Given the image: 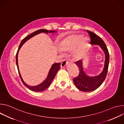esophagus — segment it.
Wrapping results in <instances>:
<instances>
[{
	"mask_svg": "<svg viewBox=\"0 0 124 124\" xmlns=\"http://www.w3.org/2000/svg\"><path fill=\"white\" fill-rule=\"evenodd\" d=\"M68 60H67V59H64V60H63V61L62 62L61 64V68H63V67H65V66L68 64Z\"/></svg>",
	"mask_w": 124,
	"mask_h": 124,
	"instance_id": "34e87169",
	"label": "esophagus"
}]
</instances>
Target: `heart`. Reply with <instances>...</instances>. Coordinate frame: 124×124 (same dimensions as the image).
<instances>
[{"mask_svg":"<svg viewBox=\"0 0 124 124\" xmlns=\"http://www.w3.org/2000/svg\"><path fill=\"white\" fill-rule=\"evenodd\" d=\"M87 45L88 39L86 37H81L80 34H73L62 41L60 47L62 50H72L77 46L74 55L77 58H80L84 55Z\"/></svg>","mask_w":124,"mask_h":124,"instance_id":"1","label":"heart"}]
</instances>
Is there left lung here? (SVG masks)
Wrapping results in <instances>:
<instances>
[{"instance_id": "1", "label": "left lung", "mask_w": 124, "mask_h": 124, "mask_svg": "<svg viewBox=\"0 0 124 124\" xmlns=\"http://www.w3.org/2000/svg\"><path fill=\"white\" fill-rule=\"evenodd\" d=\"M86 31L90 37V43L91 45L100 46L105 54V62L103 70L100 75L96 77H90L85 74L83 70L82 61L81 60L77 61L75 63L78 67L79 71L78 76L73 79L76 87L79 90L83 92H91L99 88L105 80L108 71L109 55L107 46L103 41L98 35L88 30Z\"/></svg>"}]
</instances>
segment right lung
Masks as SVG:
<instances>
[{"instance_id":"add662e5","label":"right lung","mask_w":124,"mask_h":124,"mask_svg":"<svg viewBox=\"0 0 124 124\" xmlns=\"http://www.w3.org/2000/svg\"><path fill=\"white\" fill-rule=\"evenodd\" d=\"M55 31H53V30H46V29H39L38 30L36 31H35L34 32H33L32 33H31V34L29 35L28 36L25 37L21 42L18 50L17 51L16 54V64L17 66V70H18V72L20 77V78L23 82V84L26 86L28 88L32 91H36V92H42L44 90H45V89H46L47 88H48L49 87V86L50 85V84L51 83V81H52V80L54 79V78L55 75H56V73H57V72L58 71V70L60 69L61 67V63H54L53 64L49 70V72L48 73V75L47 76V78H46V79L43 81L41 84L37 85L36 86H30L28 85H27L23 80L20 72L19 70V66H18V62H17V55H18V53H19V51L20 50V49L21 48V47H22V46H23V45L28 40H29V39H30L31 38H32V37L35 36V35L39 34L40 33H42V32H44L46 33H54L55 32Z\"/></svg>"}]
</instances>
